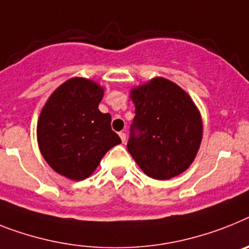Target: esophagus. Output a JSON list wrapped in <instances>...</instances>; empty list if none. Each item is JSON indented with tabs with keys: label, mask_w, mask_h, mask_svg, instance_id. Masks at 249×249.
Wrapping results in <instances>:
<instances>
[{
	"label": "esophagus",
	"mask_w": 249,
	"mask_h": 249,
	"mask_svg": "<svg viewBox=\"0 0 249 249\" xmlns=\"http://www.w3.org/2000/svg\"><path fill=\"white\" fill-rule=\"evenodd\" d=\"M119 137H120L121 142H123V143H125V141H126V134H125L124 131H120V133H119Z\"/></svg>",
	"instance_id": "1"
}]
</instances>
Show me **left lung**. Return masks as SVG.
Masks as SVG:
<instances>
[{"mask_svg": "<svg viewBox=\"0 0 249 249\" xmlns=\"http://www.w3.org/2000/svg\"><path fill=\"white\" fill-rule=\"evenodd\" d=\"M135 118L129 153L147 176L170 179L194 162L202 139L199 110L176 83L157 77L130 91Z\"/></svg>", "mask_w": 249, "mask_h": 249, "instance_id": "left-lung-1", "label": "left lung"}]
</instances>
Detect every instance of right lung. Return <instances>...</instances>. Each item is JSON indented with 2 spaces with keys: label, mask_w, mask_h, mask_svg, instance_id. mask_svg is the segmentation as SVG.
I'll list each match as a JSON object with an SVG mask.
<instances>
[{
  "label": "right lung",
  "mask_w": 249,
  "mask_h": 249,
  "mask_svg": "<svg viewBox=\"0 0 249 249\" xmlns=\"http://www.w3.org/2000/svg\"><path fill=\"white\" fill-rule=\"evenodd\" d=\"M104 89L86 78H71L48 99L37 120V144L47 163L74 181L87 178L108 149L121 143L111 115L99 104Z\"/></svg>",
  "instance_id": "right-lung-1"
}]
</instances>
